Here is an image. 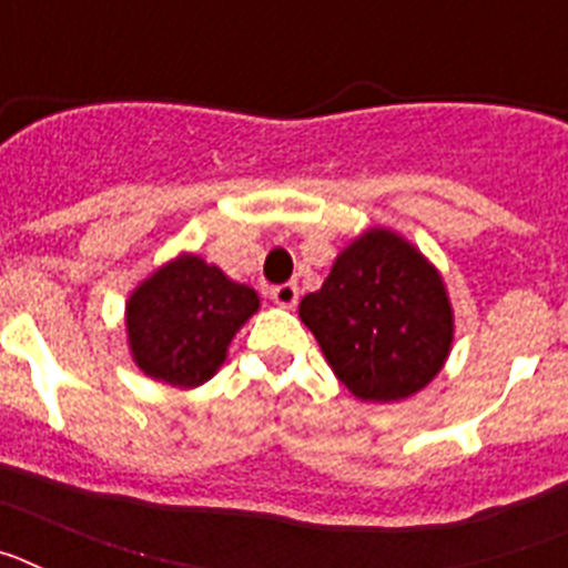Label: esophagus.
<instances>
[{
  "instance_id": "1",
  "label": "esophagus",
  "mask_w": 568,
  "mask_h": 568,
  "mask_svg": "<svg viewBox=\"0 0 568 568\" xmlns=\"http://www.w3.org/2000/svg\"><path fill=\"white\" fill-rule=\"evenodd\" d=\"M270 298H273L278 307L290 310L295 307V301H298V287H295V284H278V287H270Z\"/></svg>"
}]
</instances>
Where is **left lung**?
I'll return each instance as SVG.
<instances>
[{
    "label": "left lung",
    "instance_id": "obj_1",
    "mask_svg": "<svg viewBox=\"0 0 568 568\" xmlns=\"http://www.w3.org/2000/svg\"><path fill=\"white\" fill-rule=\"evenodd\" d=\"M298 315L335 378L373 404L420 393L444 369L455 338L438 267L386 227L349 241L321 290L301 298Z\"/></svg>",
    "mask_w": 568,
    "mask_h": 568
}]
</instances>
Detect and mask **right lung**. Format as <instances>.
I'll return each mask as SVG.
<instances>
[{"instance_id":"1","label":"right lung","mask_w":568,"mask_h":568,"mask_svg":"<svg viewBox=\"0 0 568 568\" xmlns=\"http://www.w3.org/2000/svg\"><path fill=\"white\" fill-rule=\"evenodd\" d=\"M258 293L202 255L179 253L148 275L124 304L133 364L148 378L193 389L227 361L230 341L258 313Z\"/></svg>"}]
</instances>
